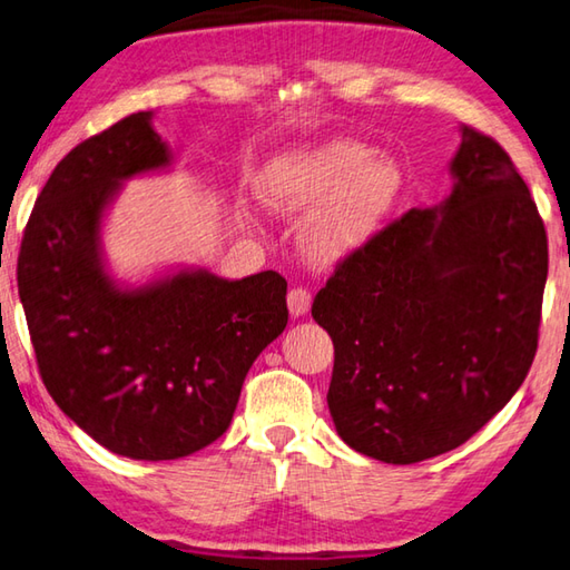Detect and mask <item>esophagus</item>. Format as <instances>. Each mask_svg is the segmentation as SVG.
<instances>
[{
  "label": "esophagus",
  "mask_w": 570,
  "mask_h": 570,
  "mask_svg": "<svg viewBox=\"0 0 570 570\" xmlns=\"http://www.w3.org/2000/svg\"><path fill=\"white\" fill-rule=\"evenodd\" d=\"M286 304H288V314L294 318H302L308 314V308H312V294H308L306 288H292L286 296Z\"/></svg>",
  "instance_id": "obj_1"
}]
</instances>
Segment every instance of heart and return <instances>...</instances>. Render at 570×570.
<instances>
[{"label":"heart","mask_w":570,"mask_h":570,"mask_svg":"<svg viewBox=\"0 0 570 570\" xmlns=\"http://www.w3.org/2000/svg\"><path fill=\"white\" fill-rule=\"evenodd\" d=\"M406 186V169L396 157L348 137L276 154L256 181L258 196L272 212H313L302 229V244L318 266H338L364 254L384 234Z\"/></svg>","instance_id":"obj_1"}]
</instances>
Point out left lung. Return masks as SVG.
<instances>
[{
  "instance_id": "left-lung-1",
  "label": "left lung",
  "mask_w": 570,
  "mask_h": 570,
  "mask_svg": "<svg viewBox=\"0 0 570 570\" xmlns=\"http://www.w3.org/2000/svg\"><path fill=\"white\" fill-rule=\"evenodd\" d=\"M449 171L446 199L389 224L312 306L334 341L338 436L384 463L459 449L519 391L538 346L548 239L529 186L471 127Z\"/></svg>"
}]
</instances>
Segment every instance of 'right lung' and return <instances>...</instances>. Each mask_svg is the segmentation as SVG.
I'll return each instance as SVG.
<instances>
[{
    "mask_svg": "<svg viewBox=\"0 0 570 570\" xmlns=\"http://www.w3.org/2000/svg\"><path fill=\"white\" fill-rule=\"evenodd\" d=\"M151 119L131 114L57 164L27 222L17 284L57 406L111 453L171 461L229 429L288 308L276 272L177 266L141 284L111 274L101 234L124 181L174 167Z\"/></svg>",
    "mask_w": 570,
    "mask_h": 570,
    "instance_id": "1",
    "label": "right lung"
}]
</instances>
